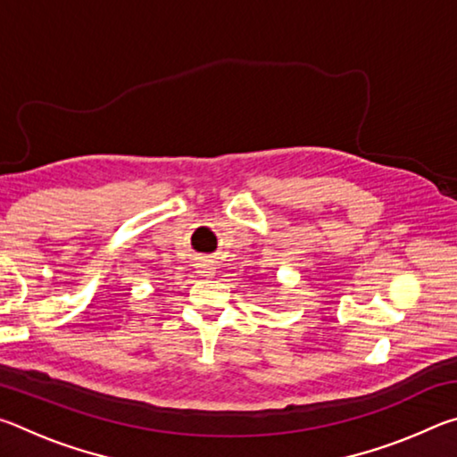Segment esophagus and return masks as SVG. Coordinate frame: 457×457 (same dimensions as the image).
I'll return each instance as SVG.
<instances>
[{"mask_svg":"<svg viewBox=\"0 0 457 457\" xmlns=\"http://www.w3.org/2000/svg\"><path fill=\"white\" fill-rule=\"evenodd\" d=\"M197 268H199L197 272H199L201 276H213V274H215V268L210 264V262H201V264H199Z\"/></svg>","mask_w":457,"mask_h":457,"instance_id":"esophagus-1","label":"esophagus"}]
</instances>
